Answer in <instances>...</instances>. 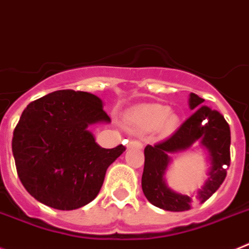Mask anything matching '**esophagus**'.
<instances>
[{
  "instance_id": "esophagus-1",
  "label": "esophagus",
  "mask_w": 249,
  "mask_h": 249,
  "mask_svg": "<svg viewBox=\"0 0 249 249\" xmlns=\"http://www.w3.org/2000/svg\"><path fill=\"white\" fill-rule=\"evenodd\" d=\"M127 148H138V149H142V144L139 142V140H131V142H127Z\"/></svg>"
}]
</instances>
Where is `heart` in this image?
Listing matches in <instances>:
<instances>
[{
	"label": "heart",
	"mask_w": 249,
	"mask_h": 249,
	"mask_svg": "<svg viewBox=\"0 0 249 249\" xmlns=\"http://www.w3.org/2000/svg\"><path fill=\"white\" fill-rule=\"evenodd\" d=\"M127 123L138 130H154L160 126L163 133H170L178 125V116L170 109L160 104L145 105L131 111L127 115Z\"/></svg>",
	"instance_id": "obj_1"
}]
</instances>
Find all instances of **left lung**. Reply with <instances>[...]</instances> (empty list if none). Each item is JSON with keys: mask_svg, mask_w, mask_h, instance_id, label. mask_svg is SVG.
Segmentation results:
<instances>
[{"mask_svg": "<svg viewBox=\"0 0 249 249\" xmlns=\"http://www.w3.org/2000/svg\"><path fill=\"white\" fill-rule=\"evenodd\" d=\"M204 99L190 94L189 107L194 112L185 120L176 133L154 145L144 149V172L142 188L146 199L153 205L170 212L189 211L193 196H185L170 189L165 183V172L172 163L170 154L190 148L196 142L209 153L211 168L208 179L196 198L204 203L220 187L231 164V129L224 116L217 110L202 105Z\"/></svg>", "mask_w": 249, "mask_h": 249, "instance_id": "left-lung-1", "label": "left lung"}]
</instances>
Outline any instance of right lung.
<instances>
[{
	"instance_id": "1",
	"label": "right lung",
	"mask_w": 249,
	"mask_h": 249,
	"mask_svg": "<svg viewBox=\"0 0 249 249\" xmlns=\"http://www.w3.org/2000/svg\"><path fill=\"white\" fill-rule=\"evenodd\" d=\"M110 123L96 95L59 90L23 110L12 138L18 178L35 199L72 211L95 199L125 146L101 148L88 127Z\"/></svg>"
}]
</instances>
